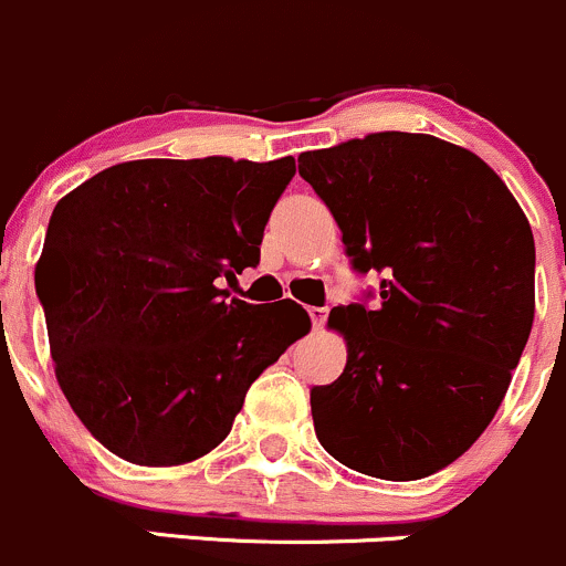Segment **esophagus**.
<instances>
[{"mask_svg":"<svg viewBox=\"0 0 566 566\" xmlns=\"http://www.w3.org/2000/svg\"><path fill=\"white\" fill-rule=\"evenodd\" d=\"M307 316H311V322H313V326H324V322H326V307H307Z\"/></svg>","mask_w":566,"mask_h":566,"instance_id":"esophagus-1","label":"esophagus"}]
</instances>
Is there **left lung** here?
Instances as JSON below:
<instances>
[{
  "label": "left lung",
  "instance_id": "8db88e82",
  "mask_svg": "<svg viewBox=\"0 0 566 566\" xmlns=\"http://www.w3.org/2000/svg\"><path fill=\"white\" fill-rule=\"evenodd\" d=\"M378 305L329 313L348 359L311 389L316 436L359 474L409 482L458 460L496 417L534 322V237L469 149L370 133L300 155Z\"/></svg>",
  "mask_w": 566,
  "mask_h": 566
}]
</instances>
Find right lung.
<instances>
[{"label": "right lung", "mask_w": 566, "mask_h": 566, "mask_svg": "<svg viewBox=\"0 0 566 566\" xmlns=\"http://www.w3.org/2000/svg\"><path fill=\"white\" fill-rule=\"evenodd\" d=\"M294 157L130 160L54 207L34 270L56 381L106 450L182 465L229 436L250 384L311 329L229 300L259 264Z\"/></svg>", "instance_id": "1"}]
</instances>
